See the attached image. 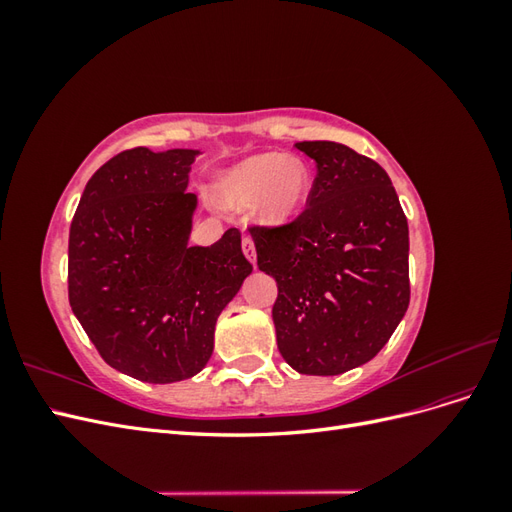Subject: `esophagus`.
<instances>
[{"label":"esophagus","mask_w":512,"mask_h":512,"mask_svg":"<svg viewBox=\"0 0 512 512\" xmlns=\"http://www.w3.org/2000/svg\"><path fill=\"white\" fill-rule=\"evenodd\" d=\"M241 245H243V254H245V258L252 262H256V247H254V239L250 237V235H245L243 237V241H241Z\"/></svg>","instance_id":"obj_1"}]
</instances>
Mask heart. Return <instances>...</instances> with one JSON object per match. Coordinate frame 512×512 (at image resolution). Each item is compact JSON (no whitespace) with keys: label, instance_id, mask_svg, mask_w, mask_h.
Here are the masks:
<instances>
[{"label":"heart","instance_id":"heart-1","mask_svg":"<svg viewBox=\"0 0 512 512\" xmlns=\"http://www.w3.org/2000/svg\"><path fill=\"white\" fill-rule=\"evenodd\" d=\"M312 188V170L297 156L260 153L235 168L220 181V198L230 209L254 205L260 224H286L305 205Z\"/></svg>","mask_w":512,"mask_h":512}]
</instances>
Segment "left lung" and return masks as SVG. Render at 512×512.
I'll use <instances>...</instances> for the list:
<instances>
[{
  "label": "left lung",
  "instance_id": "8db88e82",
  "mask_svg": "<svg viewBox=\"0 0 512 512\" xmlns=\"http://www.w3.org/2000/svg\"><path fill=\"white\" fill-rule=\"evenodd\" d=\"M316 162L305 211L252 226L258 269L275 277L284 361L337 376L382 350L410 303L408 220L384 168L331 141L294 145Z\"/></svg>",
  "mask_w": 512,
  "mask_h": 512
}]
</instances>
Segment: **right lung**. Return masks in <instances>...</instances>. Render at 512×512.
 Segmentation results:
<instances>
[{"mask_svg": "<svg viewBox=\"0 0 512 512\" xmlns=\"http://www.w3.org/2000/svg\"><path fill=\"white\" fill-rule=\"evenodd\" d=\"M196 149L117 153L85 185L68 243V299L102 359L136 380L196 376L252 265L241 232L188 245Z\"/></svg>", "mask_w": 512, "mask_h": 512, "instance_id": "right-lung-1", "label": "right lung"}]
</instances>
